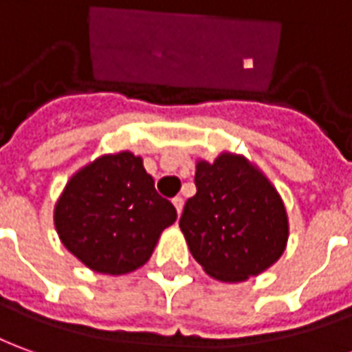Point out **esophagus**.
<instances>
[{"mask_svg": "<svg viewBox=\"0 0 352 352\" xmlns=\"http://www.w3.org/2000/svg\"><path fill=\"white\" fill-rule=\"evenodd\" d=\"M172 205H174L176 212H178V217H180L182 208H184V199H182V197H174V199H172Z\"/></svg>", "mask_w": 352, "mask_h": 352, "instance_id": "obj_1", "label": "esophagus"}]
</instances>
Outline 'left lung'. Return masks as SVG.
<instances>
[{"mask_svg":"<svg viewBox=\"0 0 352 352\" xmlns=\"http://www.w3.org/2000/svg\"><path fill=\"white\" fill-rule=\"evenodd\" d=\"M197 193L180 230L203 270L220 282H245L285 251L289 222L280 193L243 155L220 153L195 166Z\"/></svg>","mask_w":352,"mask_h":352,"instance_id":"1","label":"left lung"}]
</instances>
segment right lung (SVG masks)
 Returning a JSON list of instances; mask_svg holds the SVG:
<instances>
[{"label": "right lung", "mask_w": 352, "mask_h": 352, "mask_svg": "<svg viewBox=\"0 0 352 352\" xmlns=\"http://www.w3.org/2000/svg\"><path fill=\"white\" fill-rule=\"evenodd\" d=\"M63 245L89 270L120 276L144 266L176 208L155 191L142 157L120 151L80 168L55 205Z\"/></svg>", "instance_id": "right-lung-1"}]
</instances>
